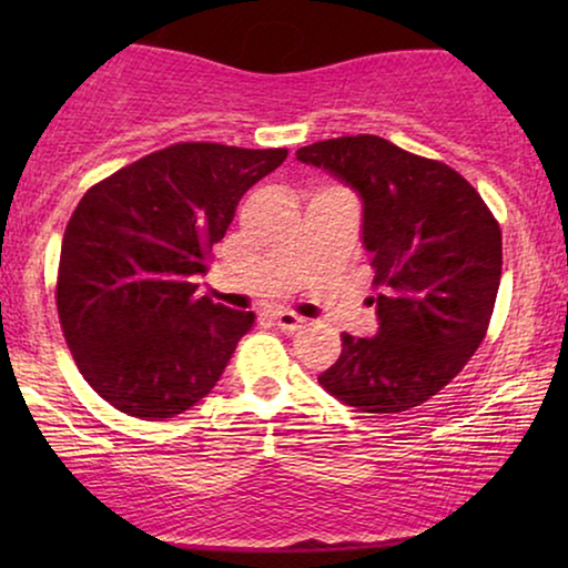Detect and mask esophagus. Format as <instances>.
I'll list each match as a JSON object with an SVG mask.
<instances>
[{
    "label": "esophagus",
    "instance_id": "1",
    "mask_svg": "<svg viewBox=\"0 0 568 568\" xmlns=\"http://www.w3.org/2000/svg\"><path fill=\"white\" fill-rule=\"evenodd\" d=\"M271 317H274V323L284 331H297V328H302V325H305V317L292 313V310H274Z\"/></svg>",
    "mask_w": 568,
    "mask_h": 568
}]
</instances>
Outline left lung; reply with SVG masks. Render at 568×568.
<instances>
[{"label": "left lung", "mask_w": 568, "mask_h": 568, "mask_svg": "<svg viewBox=\"0 0 568 568\" xmlns=\"http://www.w3.org/2000/svg\"><path fill=\"white\" fill-rule=\"evenodd\" d=\"M362 199L372 253L375 336L344 333L338 362L317 377L362 414H400L437 395L476 354L501 278V230L478 191L445 162L359 134L297 150Z\"/></svg>", "instance_id": "obj_1"}]
</instances>
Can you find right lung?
Returning a JSON list of instances; mask_svg holds the SVG:
<instances>
[{
    "label": "right lung",
    "mask_w": 568,
    "mask_h": 568,
    "mask_svg": "<svg viewBox=\"0 0 568 568\" xmlns=\"http://www.w3.org/2000/svg\"><path fill=\"white\" fill-rule=\"evenodd\" d=\"M284 160L286 150L173 144L77 204L61 243L59 321L82 377L113 408L162 422L220 383L255 315L199 297L193 276L243 193Z\"/></svg>",
    "instance_id": "add662e5"
}]
</instances>
